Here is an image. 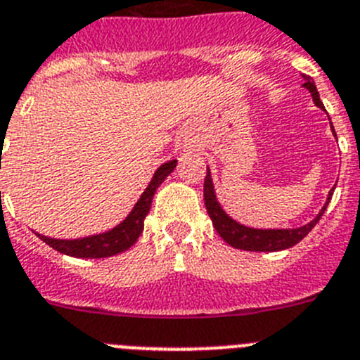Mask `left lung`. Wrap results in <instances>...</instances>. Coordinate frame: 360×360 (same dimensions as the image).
Returning <instances> with one entry per match:
<instances>
[{
  "label": "left lung",
  "mask_w": 360,
  "mask_h": 360,
  "mask_svg": "<svg viewBox=\"0 0 360 360\" xmlns=\"http://www.w3.org/2000/svg\"><path fill=\"white\" fill-rule=\"evenodd\" d=\"M303 87H307L312 95L314 103L317 108L325 109L323 102L319 100V93L316 89V84L310 79L309 75H303ZM333 131V127H332ZM333 136H335V131H333ZM333 188L330 190L328 199H326L325 206L319 213H317L316 219L309 224L301 226V228H292V229H255L248 228V226L238 224L236 220H233L224 210L220 208L219 200L215 197V190H213L212 183V174H210V168L206 170V179H204V204H206V210H208V215L213 222V228L217 229L222 238L228 242L231 248L236 249H244V251H281V249H289L292 245H296L297 242H301L312 231L314 226L319 222V219L325 213L326 206H328L330 199H332Z\"/></svg>",
  "instance_id": "1"
}]
</instances>
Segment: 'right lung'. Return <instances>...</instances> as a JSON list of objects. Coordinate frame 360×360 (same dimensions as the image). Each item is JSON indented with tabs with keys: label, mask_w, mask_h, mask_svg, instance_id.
Segmentation results:
<instances>
[{
	"label": "right lung",
	"mask_w": 360,
	"mask_h": 360,
	"mask_svg": "<svg viewBox=\"0 0 360 360\" xmlns=\"http://www.w3.org/2000/svg\"><path fill=\"white\" fill-rule=\"evenodd\" d=\"M176 165L177 161L172 160L158 168L156 174H154L152 181L148 183V186L145 188V192L141 193L140 200L134 204V208L129 213L127 219L122 224L116 226V228H112L111 231L86 236V238H75V240H59V238H48L44 235L37 236L43 242H46L50 248H53L55 251L77 258H105L127 251L140 238L141 231H143L145 217L148 215L152 197L156 193L158 186L167 179L168 174L174 172Z\"/></svg>",
	"instance_id": "1"
}]
</instances>
